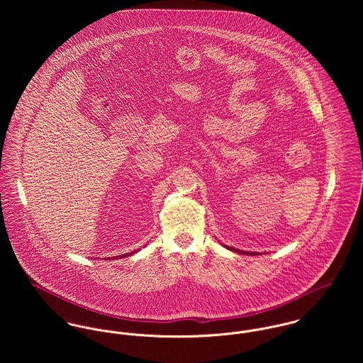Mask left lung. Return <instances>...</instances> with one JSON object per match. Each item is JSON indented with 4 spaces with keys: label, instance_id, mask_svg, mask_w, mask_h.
Segmentation results:
<instances>
[{
    "label": "left lung",
    "instance_id": "8db88e82",
    "mask_svg": "<svg viewBox=\"0 0 363 363\" xmlns=\"http://www.w3.org/2000/svg\"><path fill=\"white\" fill-rule=\"evenodd\" d=\"M226 249H229V250H232V252H236V253H240V255H246V256H257L259 253H252V252H242V250H238V249H235V247H229V246H225Z\"/></svg>",
    "mask_w": 363,
    "mask_h": 363
}]
</instances>
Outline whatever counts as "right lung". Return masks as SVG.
<instances>
[{"instance_id": "right-lung-1", "label": "right lung", "mask_w": 363, "mask_h": 363, "mask_svg": "<svg viewBox=\"0 0 363 363\" xmlns=\"http://www.w3.org/2000/svg\"><path fill=\"white\" fill-rule=\"evenodd\" d=\"M137 252H131V253H125V255H121V256H116V257H111V259H124V257H128V256H131V255H135ZM107 259H110V257H107Z\"/></svg>"}]
</instances>
